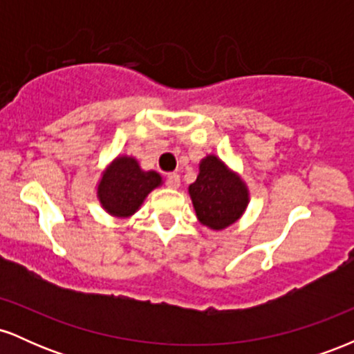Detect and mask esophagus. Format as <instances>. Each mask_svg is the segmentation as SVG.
I'll return each instance as SVG.
<instances>
[{
    "mask_svg": "<svg viewBox=\"0 0 354 354\" xmlns=\"http://www.w3.org/2000/svg\"><path fill=\"white\" fill-rule=\"evenodd\" d=\"M180 183H181V180H180V174L171 173V174H168V176H166V185H168V188L176 189L178 186H180Z\"/></svg>",
    "mask_w": 354,
    "mask_h": 354,
    "instance_id": "34e87169",
    "label": "esophagus"
}]
</instances>
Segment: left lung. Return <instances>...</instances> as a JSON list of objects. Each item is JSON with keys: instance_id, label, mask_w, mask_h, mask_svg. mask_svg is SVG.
I'll return each instance as SVG.
<instances>
[{"instance_id": "1", "label": "left lung", "mask_w": 354, "mask_h": 354, "mask_svg": "<svg viewBox=\"0 0 354 354\" xmlns=\"http://www.w3.org/2000/svg\"><path fill=\"white\" fill-rule=\"evenodd\" d=\"M189 194L198 219L211 230L233 225L248 205L246 186L216 156L201 161L200 174L189 185Z\"/></svg>"}]
</instances>
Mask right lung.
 Returning a JSON list of instances; mask_svg holds the SVG:
<instances>
[{"mask_svg": "<svg viewBox=\"0 0 354 354\" xmlns=\"http://www.w3.org/2000/svg\"><path fill=\"white\" fill-rule=\"evenodd\" d=\"M161 185L156 171H143L136 160L121 156L109 166L98 186L103 208L115 216H129L140 208L151 189Z\"/></svg>", "mask_w": 354, "mask_h": 354, "instance_id": "add662e5", "label": "right lung"}]
</instances>
